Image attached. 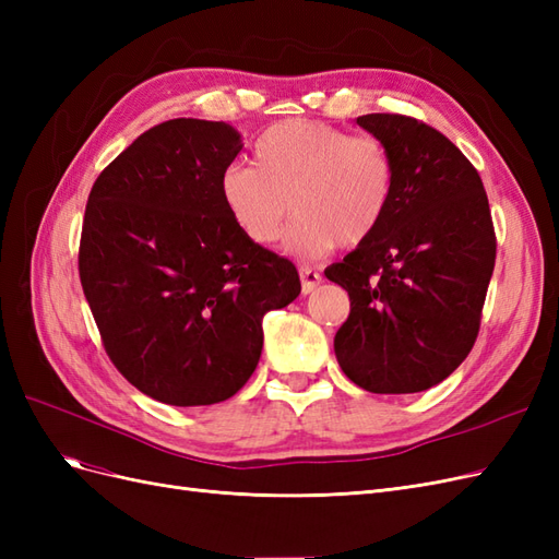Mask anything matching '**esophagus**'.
<instances>
[{
  "label": "esophagus",
  "instance_id": "esophagus-1",
  "mask_svg": "<svg viewBox=\"0 0 559 559\" xmlns=\"http://www.w3.org/2000/svg\"><path fill=\"white\" fill-rule=\"evenodd\" d=\"M321 284V275L312 267H300V292L302 294H312L317 286Z\"/></svg>",
  "mask_w": 559,
  "mask_h": 559
}]
</instances>
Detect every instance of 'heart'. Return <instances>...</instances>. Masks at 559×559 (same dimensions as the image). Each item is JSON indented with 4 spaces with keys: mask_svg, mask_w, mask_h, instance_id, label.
<instances>
[{
    "mask_svg": "<svg viewBox=\"0 0 559 559\" xmlns=\"http://www.w3.org/2000/svg\"><path fill=\"white\" fill-rule=\"evenodd\" d=\"M218 191L235 228L259 247L277 242L294 207L284 249L312 261L373 238L392 210L396 160L376 134L289 118L257 140L253 165L228 167Z\"/></svg>",
    "mask_w": 559,
    "mask_h": 559,
    "instance_id": "b5f03b06",
    "label": "heart"
}]
</instances>
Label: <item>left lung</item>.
<instances>
[{
	"mask_svg": "<svg viewBox=\"0 0 559 559\" xmlns=\"http://www.w3.org/2000/svg\"><path fill=\"white\" fill-rule=\"evenodd\" d=\"M357 123L392 148L396 193L373 238L324 270L349 294L335 357L366 392H425L478 337L497 259L492 214L478 170L443 132L403 114Z\"/></svg>",
	"mask_w": 559,
	"mask_h": 559,
	"instance_id": "obj_1",
	"label": "left lung"
}]
</instances>
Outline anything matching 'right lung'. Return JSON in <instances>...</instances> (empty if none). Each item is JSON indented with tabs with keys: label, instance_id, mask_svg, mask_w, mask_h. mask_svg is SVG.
I'll return each instance as SVG.
<instances>
[{
	"label": "right lung",
	"instance_id": "1",
	"mask_svg": "<svg viewBox=\"0 0 559 559\" xmlns=\"http://www.w3.org/2000/svg\"><path fill=\"white\" fill-rule=\"evenodd\" d=\"M242 151L224 121L173 118L95 179L79 277L111 364L167 405L238 394L263 349V317L300 294L289 259L249 242L218 181Z\"/></svg>",
	"mask_w": 559,
	"mask_h": 559
}]
</instances>
